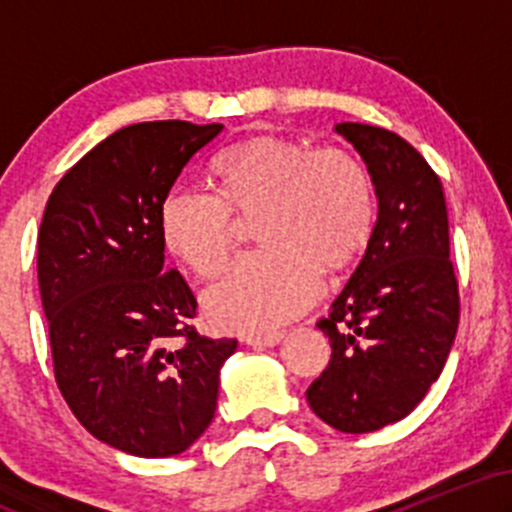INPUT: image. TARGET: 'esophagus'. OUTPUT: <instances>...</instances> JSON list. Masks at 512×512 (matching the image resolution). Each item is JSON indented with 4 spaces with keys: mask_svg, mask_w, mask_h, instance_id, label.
Segmentation results:
<instances>
[{
    "mask_svg": "<svg viewBox=\"0 0 512 512\" xmlns=\"http://www.w3.org/2000/svg\"><path fill=\"white\" fill-rule=\"evenodd\" d=\"M284 337V332H267V334H250L245 337V344L255 346V349H262V346H276Z\"/></svg>",
    "mask_w": 512,
    "mask_h": 512,
    "instance_id": "1",
    "label": "esophagus"
}]
</instances>
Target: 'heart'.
<instances>
[{
	"label": "heart",
	"instance_id": "1",
	"mask_svg": "<svg viewBox=\"0 0 512 512\" xmlns=\"http://www.w3.org/2000/svg\"><path fill=\"white\" fill-rule=\"evenodd\" d=\"M214 170L221 192H170L161 236L170 255L211 276L236 248L238 214L257 216L264 248L240 257L202 296L223 332H272L301 315L320 296L322 267L344 269L373 236V180L342 146L262 134L223 151Z\"/></svg>",
	"mask_w": 512,
	"mask_h": 512
}]
</instances>
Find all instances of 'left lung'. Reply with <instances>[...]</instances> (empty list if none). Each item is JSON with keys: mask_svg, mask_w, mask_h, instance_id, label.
<instances>
[{"mask_svg": "<svg viewBox=\"0 0 512 512\" xmlns=\"http://www.w3.org/2000/svg\"><path fill=\"white\" fill-rule=\"evenodd\" d=\"M337 132L366 161L378 221L332 313L317 322L332 358L305 397L337 431L370 433L411 414L443 373L460 291L436 170L390 129L342 122Z\"/></svg>", "mask_w": 512, "mask_h": 512, "instance_id": "obj_1", "label": "left lung"}]
</instances>
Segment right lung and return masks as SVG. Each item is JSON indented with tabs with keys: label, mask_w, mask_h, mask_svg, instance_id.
<instances>
[{
	"label": "right lung",
	"mask_w": 512,
	"mask_h": 512,
	"mask_svg": "<svg viewBox=\"0 0 512 512\" xmlns=\"http://www.w3.org/2000/svg\"><path fill=\"white\" fill-rule=\"evenodd\" d=\"M223 125L117 129L57 182L38 231L52 368L88 433L137 457L180 455L207 431L236 339L197 332V298L166 269L161 207Z\"/></svg>",
	"instance_id": "obj_1"
}]
</instances>
